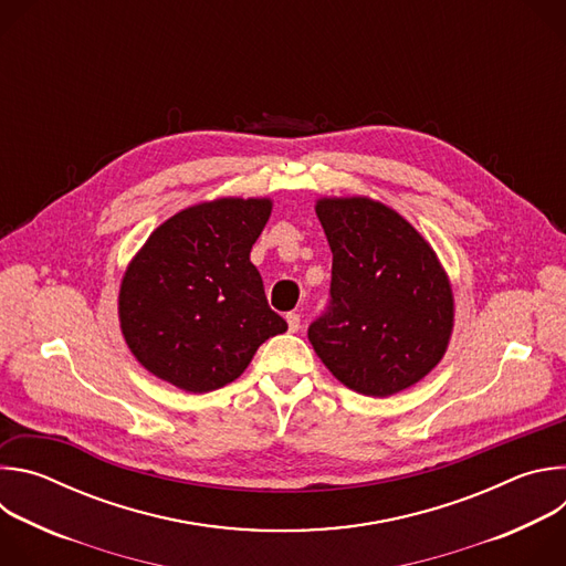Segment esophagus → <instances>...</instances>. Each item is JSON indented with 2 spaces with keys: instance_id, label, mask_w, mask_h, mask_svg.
Instances as JSON below:
<instances>
[{
  "instance_id": "1",
  "label": "esophagus",
  "mask_w": 566,
  "mask_h": 566,
  "mask_svg": "<svg viewBox=\"0 0 566 566\" xmlns=\"http://www.w3.org/2000/svg\"><path fill=\"white\" fill-rule=\"evenodd\" d=\"M286 325H289V332H291V334H297L300 327H302V325H300V313H289V315H286Z\"/></svg>"
}]
</instances>
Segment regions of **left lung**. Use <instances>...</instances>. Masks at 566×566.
Wrapping results in <instances>:
<instances>
[{"label":"left lung","instance_id":"1","mask_svg":"<svg viewBox=\"0 0 566 566\" xmlns=\"http://www.w3.org/2000/svg\"><path fill=\"white\" fill-rule=\"evenodd\" d=\"M315 214L334 253L329 306L308 340L349 389L385 398L443 358L454 300L437 253L396 210L367 197L319 199Z\"/></svg>","mask_w":566,"mask_h":566}]
</instances>
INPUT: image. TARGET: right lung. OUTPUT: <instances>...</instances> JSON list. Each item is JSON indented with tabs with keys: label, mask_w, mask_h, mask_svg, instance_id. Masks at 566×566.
Wrapping results in <instances>:
<instances>
[{
	"label": "right lung",
	"mask_w": 566,
	"mask_h": 566,
	"mask_svg": "<svg viewBox=\"0 0 566 566\" xmlns=\"http://www.w3.org/2000/svg\"><path fill=\"white\" fill-rule=\"evenodd\" d=\"M271 199H214L160 223L129 262L118 317L136 360L203 394L244 374L260 345L289 327L264 295L251 249Z\"/></svg>",
	"instance_id": "add662e5"
}]
</instances>
